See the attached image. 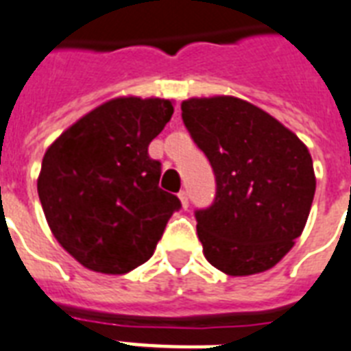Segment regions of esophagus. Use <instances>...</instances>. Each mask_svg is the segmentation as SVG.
I'll return each instance as SVG.
<instances>
[{
    "label": "esophagus",
    "mask_w": 351,
    "mask_h": 351,
    "mask_svg": "<svg viewBox=\"0 0 351 351\" xmlns=\"http://www.w3.org/2000/svg\"><path fill=\"white\" fill-rule=\"evenodd\" d=\"M178 199H180V202H182V208H184V210H187V206H189V197H187V191H180V193H178Z\"/></svg>",
    "instance_id": "obj_1"
}]
</instances>
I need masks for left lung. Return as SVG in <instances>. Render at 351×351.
Wrapping results in <instances>:
<instances>
[{"mask_svg": "<svg viewBox=\"0 0 351 351\" xmlns=\"http://www.w3.org/2000/svg\"><path fill=\"white\" fill-rule=\"evenodd\" d=\"M182 119L215 175V200L195 211L206 259L228 276L272 269L293 248L315 197L311 154L271 114L217 95L182 103Z\"/></svg>", "mask_w": 351, "mask_h": 351, "instance_id": "obj_1", "label": "left lung"}]
</instances>
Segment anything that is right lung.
<instances>
[{
    "label": "right lung",
    "instance_id": "add662e5",
    "mask_svg": "<svg viewBox=\"0 0 351 351\" xmlns=\"http://www.w3.org/2000/svg\"><path fill=\"white\" fill-rule=\"evenodd\" d=\"M169 99L116 97L45 151L38 197L55 239L82 267L127 274L154 254L180 200L158 186L149 143L173 116Z\"/></svg>",
    "mask_w": 351,
    "mask_h": 351
}]
</instances>
